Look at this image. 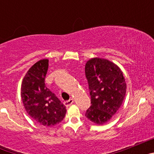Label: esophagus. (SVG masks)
Segmentation results:
<instances>
[{
	"label": "esophagus",
	"instance_id": "obj_1",
	"mask_svg": "<svg viewBox=\"0 0 154 154\" xmlns=\"http://www.w3.org/2000/svg\"><path fill=\"white\" fill-rule=\"evenodd\" d=\"M73 103H74V99H69V100H68V101L64 102V104H65V106L69 107V106H70Z\"/></svg>",
	"mask_w": 154,
	"mask_h": 154
}]
</instances>
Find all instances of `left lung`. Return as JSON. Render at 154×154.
I'll use <instances>...</instances> for the list:
<instances>
[{"instance_id":"left-lung-1","label":"left lung","mask_w":154,"mask_h":154,"mask_svg":"<svg viewBox=\"0 0 154 154\" xmlns=\"http://www.w3.org/2000/svg\"><path fill=\"white\" fill-rule=\"evenodd\" d=\"M91 96V106L85 116L97 125L107 123L119 110L126 92L123 73L113 62L100 58L89 59L85 64Z\"/></svg>"}]
</instances>
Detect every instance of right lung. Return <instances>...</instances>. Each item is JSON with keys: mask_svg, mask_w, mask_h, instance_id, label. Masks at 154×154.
Segmentation results:
<instances>
[{"mask_svg": "<svg viewBox=\"0 0 154 154\" xmlns=\"http://www.w3.org/2000/svg\"><path fill=\"white\" fill-rule=\"evenodd\" d=\"M48 69V59L34 64L23 79L21 87V101L27 113L40 125L55 126L65 117V106L45 83Z\"/></svg>", "mask_w": 154, "mask_h": 154, "instance_id": "add662e5", "label": "right lung"}]
</instances>
